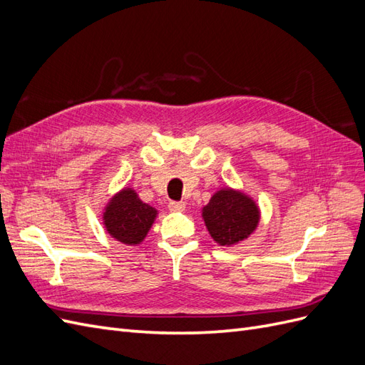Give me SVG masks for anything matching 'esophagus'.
<instances>
[{"label": "esophagus", "mask_w": 365, "mask_h": 365, "mask_svg": "<svg viewBox=\"0 0 365 365\" xmlns=\"http://www.w3.org/2000/svg\"><path fill=\"white\" fill-rule=\"evenodd\" d=\"M169 210L170 212H184L185 204L180 202V201H172V202H169Z\"/></svg>", "instance_id": "obj_1"}]
</instances>
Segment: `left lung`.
Listing matches in <instances>:
<instances>
[{
  "instance_id": "8db88e82",
  "label": "left lung",
  "mask_w": 365,
  "mask_h": 365,
  "mask_svg": "<svg viewBox=\"0 0 365 365\" xmlns=\"http://www.w3.org/2000/svg\"><path fill=\"white\" fill-rule=\"evenodd\" d=\"M208 233L219 245H235L247 239L259 224V208L240 192L222 189L202 208Z\"/></svg>"
}]
</instances>
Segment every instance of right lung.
Here are the masks:
<instances>
[{
  "label": "right lung",
  "mask_w": 365,
  "mask_h": 365,
  "mask_svg": "<svg viewBox=\"0 0 365 365\" xmlns=\"http://www.w3.org/2000/svg\"><path fill=\"white\" fill-rule=\"evenodd\" d=\"M155 217L157 210L140 201L138 195L130 189L117 193L103 213L108 233L128 245L140 244Z\"/></svg>",
  "instance_id": "right-lung-1"
}]
</instances>
